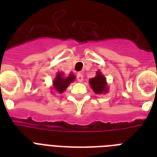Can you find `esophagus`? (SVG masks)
I'll return each instance as SVG.
<instances>
[{
  "label": "esophagus",
  "mask_w": 157,
  "mask_h": 157,
  "mask_svg": "<svg viewBox=\"0 0 157 157\" xmlns=\"http://www.w3.org/2000/svg\"><path fill=\"white\" fill-rule=\"evenodd\" d=\"M76 79H77V81H78L79 82H82L84 80L83 75L81 73H78L77 74V76H76Z\"/></svg>",
  "instance_id": "obj_1"
}]
</instances>
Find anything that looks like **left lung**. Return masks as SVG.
<instances>
[{
  "instance_id": "obj_1",
  "label": "left lung",
  "mask_w": 157,
  "mask_h": 157,
  "mask_svg": "<svg viewBox=\"0 0 157 157\" xmlns=\"http://www.w3.org/2000/svg\"><path fill=\"white\" fill-rule=\"evenodd\" d=\"M90 84L91 87L96 94H102L106 93L107 90V82H106V79L104 76L98 71L97 72V76L94 78H92L90 80Z\"/></svg>"
}]
</instances>
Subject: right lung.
<instances>
[{
  "label": "right lung",
  "instance_id": "add662e5",
  "mask_svg": "<svg viewBox=\"0 0 157 157\" xmlns=\"http://www.w3.org/2000/svg\"><path fill=\"white\" fill-rule=\"evenodd\" d=\"M74 79H75V76L73 74H70L67 77L64 78L63 76V73L59 72V73L57 74L56 78L54 79V81H53L54 90L58 93H63L66 90L67 87L70 85V83L74 81Z\"/></svg>",
  "mask_w": 157,
  "mask_h": 157
}]
</instances>
